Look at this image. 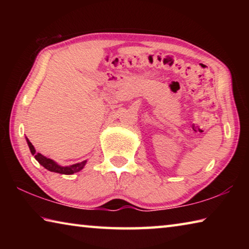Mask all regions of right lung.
<instances>
[{
  "mask_svg": "<svg viewBox=\"0 0 249 249\" xmlns=\"http://www.w3.org/2000/svg\"><path fill=\"white\" fill-rule=\"evenodd\" d=\"M26 142L29 147V150H31L32 155L35 157L37 161H38L44 168H46V169L52 172H57V174H61V175H73L75 172H79L80 170H82L88 161V160H83L81 162L73 163V165H70V166H61L54 161V160L45 157V156L41 155L40 153H36L35 147L32 145V142L28 141L27 137H26Z\"/></svg>",
  "mask_w": 249,
  "mask_h": 249,
  "instance_id": "obj_1",
  "label": "right lung"
}]
</instances>
